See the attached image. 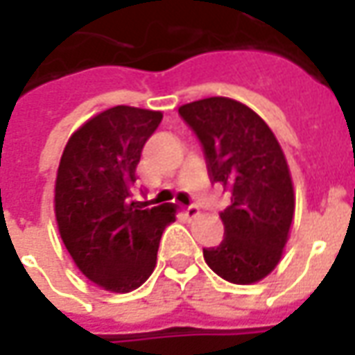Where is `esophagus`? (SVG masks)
I'll list each match as a JSON object with an SVG mask.
<instances>
[{"mask_svg": "<svg viewBox=\"0 0 355 355\" xmlns=\"http://www.w3.org/2000/svg\"><path fill=\"white\" fill-rule=\"evenodd\" d=\"M184 215L188 216V218H198V216H200V209L196 207V205H188V207L184 209Z\"/></svg>", "mask_w": 355, "mask_h": 355, "instance_id": "obj_1", "label": "esophagus"}]
</instances>
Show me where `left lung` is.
Masks as SVG:
<instances>
[{"label":"left lung","mask_w":355,"mask_h":355,"mask_svg":"<svg viewBox=\"0 0 355 355\" xmlns=\"http://www.w3.org/2000/svg\"><path fill=\"white\" fill-rule=\"evenodd\" d=\"M178 114L201 140L213 182L232 193L220 213L224 239L203 249V259L226 282H261L282 261L295 216L293 178L282 146L254 110L228 96L188 102Z\"/></svg>","instance_id":"left-lung-1"}]
</instances>
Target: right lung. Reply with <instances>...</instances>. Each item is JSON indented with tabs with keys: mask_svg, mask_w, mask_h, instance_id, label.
I'll use <instances>...</instances> for the list:
<instances>
[{
	"mask_svg": "<svg viewBox=\"0 0 355 355\" xmlns=\"http://www.w3.org/2000/svg\"><path fill=\"white\" fill-rule=\"evenodd\" d=\"M163 114L114 106L68 139L55 180V216L68 253L89 282L110 293L139 289L152 275L177 205L131 201L140 152Z\"/></svg>",
	"mask_w": 355,
	"mask_h": 355,
	"instance_id": "add662e5",
	"label": "right lung"
}]
</instances>
